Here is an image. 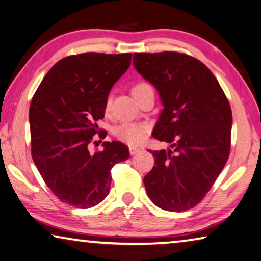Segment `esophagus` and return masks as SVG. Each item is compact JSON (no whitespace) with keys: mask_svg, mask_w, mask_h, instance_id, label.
<instances>
[{"mask_svg":"<svg viewBox=\"0 0 261 261\" xmlns=\"http://www.w3.org/2000/svg\"><path fill=\"white\" fill-rule=\"evenodd\" d=\"M129 151H130V154L134 155V154H136V153H138L140 151V148L135 147V146H130L129 147Z\"/></svg>","mask_w":261,"mask_h":261,"instance_id":"obj_1","label":"esophagus"}]
</instances>
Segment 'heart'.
<instances>
[{
	"instance_id": "1",
	"label": "heart",
	"mask_w": 261,
	"mask_h": 261,
	"mask_svg": "<svg viewBox=\"0 0 261 261\" xmlns=\"http://www.w3.org/2000/svg\"><path fill=\"white\" fill-rule=\"evenodd\" d=\"M148 89H152L150 84L145 81H138L132 86L131 93L134 97L137 100V97L140 96L144 92ZM111 109H113V97L111 95H108L105 101V113L109 114ZM148 131V126L146 124L142 123H123L116 129L115 134L117 136L118 139L122 142L129 144V145H138L143 142L146 137V134Z\"/></svg>"
}]
</instances>
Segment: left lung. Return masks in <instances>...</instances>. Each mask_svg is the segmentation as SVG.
Segmentation results:
<instances>
[{
  "label": "left lung",
  "mask_w": 261,
  "mask_h": 261,
  "mask_svg": "<svg viewBox=\"0 0 261 261\" xmlns=\"http://www.w3.org/2000/svg\"><path fill=\"white\" fill-rule=\"evenodd\" d=\"M134 65L160 94L164 110L152 136L172 150L152 151L144 177L150 200L167 212H186L208 194L230 155L232 113L212 71L180 52H137Z\"/></svg>",
  "instance_id": "8db88e82"
}]
</instances>
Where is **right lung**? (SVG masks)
Instances as JSON below:
<instances>
[{
  "instance_id": "1",
  "label": "right lung",
  "mask_w": 261,
  "mask_h": 261,
  "mask_svg": "<svg viewBox=\"0 0 261 261\" xmlns=\"http://www.w3.org/2000/svg\"><path fill=\"white\" fill-rule=\"evenodd\" d=\"M132 53L87 52L68 56L49 69L32 97L31 155L44 182L63 202L88 209L110 190V171L129 158L121 142H105L90 153L94 136L106 138L97 121L105 117L111 87L131 64Z\"/></svg>"
}]
</instances>
